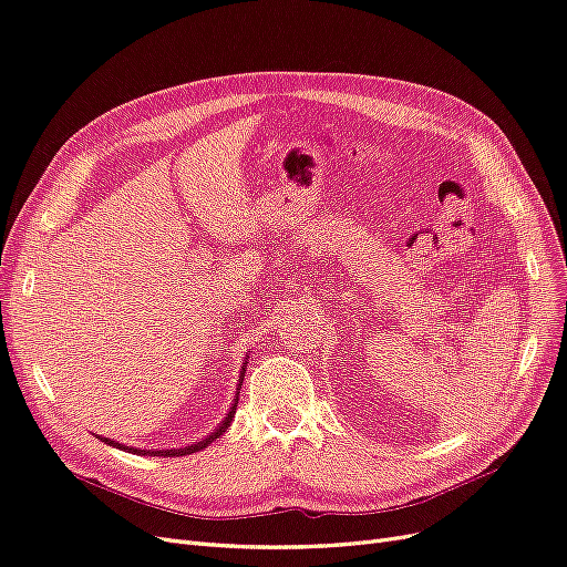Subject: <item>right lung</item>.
Listing matches in <instances>:
<instances>
[{
    "instance_id": "right-lung-1",
    "label": "right lung",
    "mask_w": 567,
    "mask_h": 567,
    "mask_svg": "<svg viewBox=\"0 0 567 567\" xmlns=\"http://www.w3.org/2000/svg\"><path fill=\"white\" fill-rule=\"evenodd\" d=\"M244 375H246V369H241V375H238L236 400H234V404H231V409H229V414L225 416V421H221V423L215 427V431H213L208 437H203L200 442L192 444V447H182V450H134V447H130V452H134V454H142V456H184V454H194V452H200V450L208 447L210 442H215V440H217L221 433L227 431L229 423H231V419H234V414H236V404H238V390H241ZM101 440H104L106 444H111V447H115V450H127L125 444H120V442H115V440H109V437H101Z\"/></svg>"
}]
</instances>
